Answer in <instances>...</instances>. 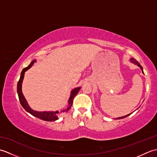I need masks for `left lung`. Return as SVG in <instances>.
I'll list each match as a JSON object with an SVG mask.
<instances>
[{"mask_svg": "<svg viewBox=\"0 0 157 157\" xmlns=\"http://www.w3.org/2000/svg\"><path fill=\"white\" fill-rule=\"evenodd\" d=\"M130 62L131 63H134V65H138L140 68L141 69V70H142V73H144V72H143V68H142V67L140 65V63L136 61V59H133V58H132V59H130ZM132 113H130V114H128V115H125V116H123V117H118V118H117V119H123V118H125V117H128V116H129V115H130L132 114Z\"/></svg>", "mask_w": 157, "mask_h": 157, "instance_id": "8db88e82", "label": "left lung"}]
</instances>
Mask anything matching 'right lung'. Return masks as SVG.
I'll use <instances>...</instances> for the list:
<instances>
[{"label": "right lung", "mask_w": 157, "mask_h": 157, "mask_svg": "<svg viewBox=\"0 0 157 157\" xmlns=\"http://www.w3.org/2000/svg\"><path fill=\"white\" fill-rule=\"evenodd\" d=\"M36 62V60H33V61L31 62L30 64H29L27 67H25L22 70V71L21 73V75H20V78L19 80L17 83V94L19 96V99L20 103H21V106H23V108L26 111L28 112L29 113H30L31 115L33 116L36 117L42 120H44V121H56V120L59 119V115L60 114V113L61 112H66L68 111L70 109V108L71 107L73 101V98L75 97V96L78 94V92L80 90L81 87H78V88H75L73 90H72L71 92V94H70V97L69 98L68 101V104L69 106L65 110H63L62 111L59 112L58 111H34L33 110L30 106H29L28 103L26 101L25 98L23 96V93H22V83L23 78H24V75H25V72L28 70L29 68H31V67L34 65V63Z\"/></svg>", "instance_id": "obj_1"}]
</instances>
